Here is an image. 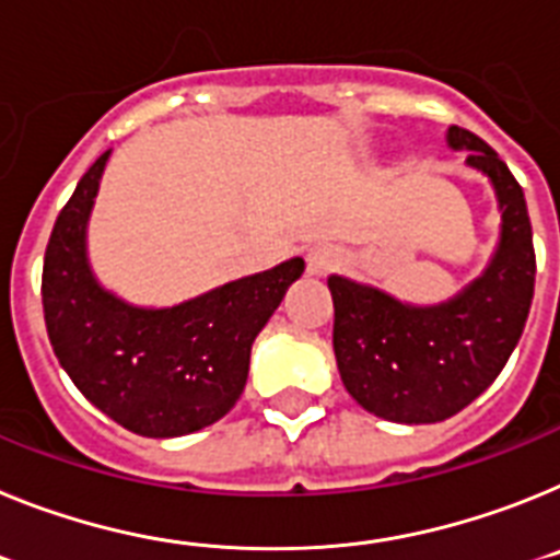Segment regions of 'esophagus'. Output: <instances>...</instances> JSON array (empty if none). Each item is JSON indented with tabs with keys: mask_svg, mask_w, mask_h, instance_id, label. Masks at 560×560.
<instances>
[{
	"mask_svg": "<svg viewBox=\"0 0 560 560\" xmlns=\"http://www.w3.org/2000/svg\"><path fill=\"white\" fill-rule=\"evenodd\" d=\"M338 261H340V253L338 247L332 245H315L310 247L307 253V270L313 276H327Z\"/></svg>",
	"mask_w": 560,
	"mask_h": 560,
	"instance_id": "1",
	"label": "esophagus"
}]
</instances>
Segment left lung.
<instances>
[{
    "mask_svg": "<svg viewBox=\"0 0 560 560\" xmlns=\"http://www.w3.org/2000/svg\"><path fill=\"white\" fill-rule=\"evenodd\" d=\"M451 149L493 183L502 236L485 273L459 295L415 307L377 287L329 276L332 347L340 381L366 411L392 422H440L499 377L527 324L536 250L527 202L504 160L468 129L451 126Z\"/></svg>",
    "mask_w": 560,
    "mask_h": 560,
    "instance_id": "1",
    "label": "left lung"
}]
</instances>
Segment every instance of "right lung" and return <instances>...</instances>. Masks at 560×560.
Instances as JSON below:
<instances>
[{
  "label": "right lung",
  "instance_id": "1",
  "mask_svg": "<svg viewBox=\"0 0 560 560\" xmlns=\"http://www.w3.org/2000/svg\"><path fill=\"white\" fill-rule=\"evenodd\" d=\"M109 152L78 179L45 253L42 304L58 363L78 392L140 436H183L236 406L250 347L304 273L290 259L228 281L177 307L126 304L95 281L86 261V222Z\"/></svg>",
  "mask_w": 560,
  "mask_h": 560
}]
</instances>
